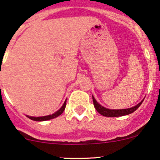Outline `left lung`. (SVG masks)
<instances>
[{
	"label": "left lung",
	"mask_w": 160,
	"mask_h": 160,
	"mask_svg": "<svg viewBox=\"0 0 160 160\" xmlns=\"http://www.w3.org/2000/svg\"><path fill=\"white\" fill-rule=\"evenodd\" d=\"M93 98V102L94 108H96L97 111L98 113L101 114L103 116H105V117H120V116H124V115H128V114H132L134 111L136 110L138 107L142 104V101H144V99L141 101L140 103H138V104H136L134 107L130 108H126V109H109L103 107L102 105L99 104L98 101L95 100L94 97L92 96Z\"/></svg>",
	"instance_id": "8db88e82"
}]
</instances>
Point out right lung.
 Wrapping results in <instances>:
<instances>
[{
	"instance_id": "obj_1",
	"label": "right lung",
	"mask_w": 160,
	"mask_h": 160,
	"mask_svg": "<svg viewBox=\"0 0 160 160\" xmlns=\"http://www.w3.org/2000/svg\"><path fill=\"white\" fill-rule=\"evenodd\" d=\"M66 105H67V100H66L65 102L63 103L62 107H61L57 111H56L54 114H49V115H46V116H42V117H32V116H28V115H26V116L28 118H30L31 120L36 121V122H43V121L50 120V119L55 118L60 115V114L63 112L64 110H65Z\"/></svg>"
}]
</instances>
